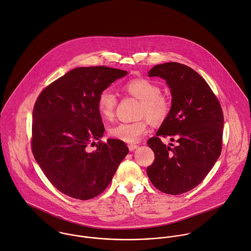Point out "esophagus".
Listing matches in <instances>:
<instances>
[{"instance_id":"34e87169","label":"esophagus","mask_w":251,"mask_h":251,"mask_svg":"<svg viewBox=\"0 0 251 251\" xmlns=\"http://www.w3.org/2000/svg\"><path fill=\"white\" fill-rule=\"evenodd\" d=\"M138 145H136V144H130V145H128V148H129V151H135L136 149H138Z\"/></svg>"}]
</instances>
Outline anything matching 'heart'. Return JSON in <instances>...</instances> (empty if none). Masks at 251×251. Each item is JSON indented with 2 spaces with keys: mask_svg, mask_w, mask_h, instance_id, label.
<instances>
[{
  "mask_svg": "<svg viewBox=\"0 0 251 251\" xmlns=\"http://www.w3.org/2000/svg\"><path fill=\"white\" fill-rule=\"evenodd\" d=\"M124 90L130 96L140 100L138 116L145 117L134 122H121L113 125L108 129V134L110 137L126 143H136L149 132V118L159 123L168 117L171 101L166 95L160 93V87L157 83L147 78H137L127 82ZM116 105V96L110 90H103L100 93L97 106L103 119L110 120L113 118Z\"/></svg>",
  "mask_w": 251,
  "mask_h": 251,
  "instance_id": "1",
  "label": "heart"
}]
</instances>
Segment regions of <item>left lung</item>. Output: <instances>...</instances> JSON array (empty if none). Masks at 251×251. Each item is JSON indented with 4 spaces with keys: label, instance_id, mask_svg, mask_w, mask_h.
Returning <instances> with one entry per match:
<instances>
[{
    "label": "left lung",
    "instance_id": "left-lung-1",
    "mask_svg": "<svg viewBox=\"0 0 251 251\" xmlns=\"http://www.w3.org/2000/svg\"><path fill=\"white\" fill-rule=\"evenodd\" d=\"M149 76L166 81L172 106L156 136L148 141L154 152V161L147 173L160 192L181 195L201 184L221 154L222 107L206 81L185 64H157L150 70ZM160 135H169L173 141L176 138L178 145L167 147L161 142Z\"/></svg>",
    "mask_w": 251,
    "mask_h": 251
}]
</instances>
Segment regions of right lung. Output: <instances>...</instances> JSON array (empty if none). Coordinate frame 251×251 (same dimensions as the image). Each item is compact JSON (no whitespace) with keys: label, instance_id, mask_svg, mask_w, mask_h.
I'll list each match as a JSON object with an SVG mask.
<instances>
[{"label":"right lung","instance_id":"right-lung-1","mask_svg":"<svg viewBox=\"0 0 251 251\" xmlns=\"http://www.w3.org/2000/svg\"><path fill=\"white\" fill-rule=\"evenodd\" d=\"M127 71L77 67L50 83L33 108L31 148L42 171L62 194L81 201L100 195L129 152L125 143L108 139L98 110L100 93ZM99 140L97 149L88 145Z\"/></svg>","mask_w":251,"mask_h":251}]
</instances>
